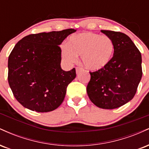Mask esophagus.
I'll return each instance as SVG.
<instances>
[{
	"mask_svg": "<svg viewBox=\"0 0 149 149\" xmlns=\"http://www.w3.org/2000/svg\"><path fill=\"white\" fill-rule=\"evenodd\" d=\"M76 73H78L79 72H80V71H83V68H80V67H77L76 69Z\"/></svg>",
	"mask_w": 149,
	"mask_h": 149,
	"instance_id": "obj_1",
	"label": "esophagus"
}]
</instances>
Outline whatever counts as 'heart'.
Listing matches in <instances>:
<instances>
[{"instance_id":"obj_1","label":"heart","mask_w":149,"mask_h":149,"mask_svg":"<svg viewBox=\"0 0 149 149\" xmlns=\"http://www.w3.org/2000/svg\"><path fill=\"white\" fill-rule=\"evenodd\" d=\"M114 49L113 40L110 37L84 32L72 36L66 45L61 46V56L69 64L76 62L77 56H81L82 62L87 69L98 71L110 63Z\"/></svg>"}]
</instances>
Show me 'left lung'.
<instances>
[{"label":"left lung","mask_w":149,"mask_h":149,"mask_svg":"<svg viewBox=\"0 0 149 149\" xmlns=\"http://www.w3.org/2000/svg\"><path fill=\"white\" fill-rule=\"evenodd\" d=\"M113 40L115 49L104 69L90 72L87 93L97 107L113 109L132 100L142 76L141 54L130 38L121 32L102 30Z\"/></svg>","instance_id":"1"}]
</instances>
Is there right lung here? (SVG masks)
Segmentation results:
<instances>
[{
    "label": "right lung",
    "mask_w": 149,
    "mask_h": 149,
    "mask_svg": "<svg viewBox=\"0 0 149 149\" xmlns=\"http://www.w3.org/2000/svg\"><path fill=\"white\" fill-rule=\"evenodd\" d=\"M73 29L30 34L15 46L8 57V83L17 100L26 109L49 112L64 100L76 69L61 68V45Z\"/></svg>",
    "instance_id": "1"
}]
</instances>
